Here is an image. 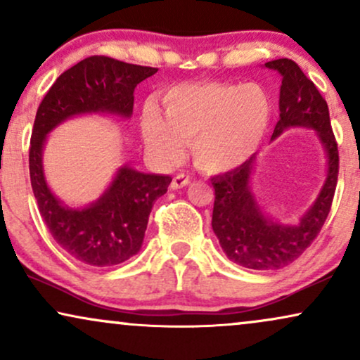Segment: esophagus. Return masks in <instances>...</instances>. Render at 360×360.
<instances>
[{"label":"esophagus","instance_id":"esophagus-1","mask_svg":"<svg viewBox=\"0 0 360 360\" xmlns=\"http://www.w3.org/2000/svg\"><path fill=\"white\" fill-rule=\"evenodd\" d=\"M189 181H191L189 176H186V174H177V176H174V179H172L171 188H172V189H181V188H184V186H188Z\"/></svg>","mask_w":360,"mask_h":360}]
</instances>
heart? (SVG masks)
Segmentation results:
<instances>
[{
	"label": "heart",
	"mask_w": 360,
	"mask_h": 360,
	"mask_svg": "<svg viewBox=\"0 0 360 360\" xmlns=\"http://www.w3.org/2000/svg\"><path fill=\"white\" fill-rule=\"evenodd\" d=\"M162 115L146 106L141 117L148 151L161 165H174L184 144L199 169H234L256 153L269 127L272 99L261 84H179L162 96Z\"/></svg>",
	"instance_id": "1"
}]
</instances>
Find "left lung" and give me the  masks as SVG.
Masks as SVG:
<instances>
[{
    "mask_svg": "<svg viewBox=\"0 0 360 360\" xmlns=\"http://www.w3.org/2000/svg\"><path fill=\"white\" fill-rule=\"evenodd\" d=\"M281 72L279 121L272 139L294 126L312 127L327 153V177L316 202L295 226H282L261 211L249 188L256 156L212 177V231L231 261L248 269L274 271L289 266L306 251L321 233L329 216L339 174V151L329 120V108L316 84L292 59L281 58L266 63Z\"/></svg>",
    "mask_w": 360,
    "mask_h": 360,
    "instance_id": "8db88e82",
    "label": "left lung"
}]
</instances>
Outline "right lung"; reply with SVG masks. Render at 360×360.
<instances>
[{"instance_id": "1", "label": "right lung", "mask_w": 360, "mask_h": 360, "mask_svg": "<svg viewBox=\"0 0 360 360\" xmlns=\"http://www.w3.org/2000/svg\"><path fill=\"white\" fill-rule=\"evenodd\" d=\"M158 68L129 65L108 56H89L63 72L36 111L30 146L31 188L54 240L76 261L111 267L139 252L149 214L166 194L171 176L144 174L122 166L96 202L83 209L66 207L54 198L43 172L46 134L59 122L86 112L133 115L134 88Z\"/></svg>"}]
</instances>
